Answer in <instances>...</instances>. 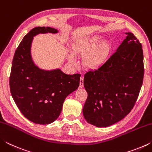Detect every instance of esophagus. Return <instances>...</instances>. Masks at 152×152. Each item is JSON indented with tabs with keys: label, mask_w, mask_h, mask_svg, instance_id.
<instances>
[{
	"label": "esophagus",
	"mask_w": 152,
	"mask_h": 152,
	"mask_svg": "<svg viewBox=\"0 0 152 152\" xmlns=\"http://www.w3.org/2000/svg\"><path fill=\"white\" fill-rule=\"evenodd\" d=\"M80 88H83L84 87V78L81 77L80 79Z\"/></svg>",
	"instance_id": "34e87169"
}]
</instances>
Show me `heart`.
Returning a JSON list of instances; mask_svg holds the SVG:
<instances>
[{"label": "heart", "instance_id": "obj_1", "mask_svg": "<svg viewBox=\"0 0 152 152\" xmlns=\"http://www.w3.org/2000/svg\"><path fill=\"white\" fill-rule=\"evenodd\" d=\"M110 49V45L102 42L99 36L79 38L74 41L72 46L74 55L84 56L82 64L89 70H95L103 65ZM68 58L71 63H76V58L72 53H69Z\"/></svg>", "mask_w": 152, "mask_h": 152}]
</instances>
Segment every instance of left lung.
Here are the masks:
<instances>
[{"label":"left lung","mask_w":152,"mask_h":152,"mask_svg":"<svg viewBox=\"0 0 152 152\" xmlns=\"http://www.w3.org/2000/svg\"><path fill=\"white\" fill-rule=\"evenodd\" d=\"M125 33L127 37L106 62L84 75L88 97L82 111L86 121L96 127H108L127 116L142 86V46L132 33Z\"/></svg>","instance_id":"1"}]
</instances>
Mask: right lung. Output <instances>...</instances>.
<instances>
[{
  "label": "right lung",
  "instance_id": "obj_1",
  "mask_svg": "<svg viewBox=\"0 0 152 152\" xmlns=\"http://www.w3.org/2000/svg\"><path fill=\"white\" fill-rule=\"evenodd\" d=\"M58 32L50 27L33 28L20 43L12 60L9 80L11 95L20 113L36 124H50L57 119L64 100L80 84V74L68 75L59 68L43 70L33 60V37Z\"/></svg>",
  "mask_w": 152,
  "mask_h": 152
}]
</instances>
